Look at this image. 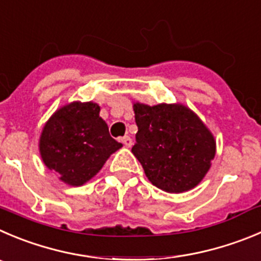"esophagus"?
I'll return each mask as SVG.
<instances>
[{
    "label": "esophagus",
    "instance_id": "obj_1",
    "mask_svg": "<svg viewBox=\"0 0 261 261\" xmlns=\"http://www.w3.org/2000/svg\"><path fill=\"white\" fill-rule=\"evenodd\" d=\"M121 142H122L123 144L126 145V147H131V145H133V139H131L128 135H126V136H123V138H121Z\"/></svg>",
    "mask_w": 261,
    "mask_h": 261
}]
</instances>
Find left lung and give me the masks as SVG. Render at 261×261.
I'll list each match as a JSON object with an SVG mask.
<instances>
[{
    "label": "left lung",
    "instance_id": "left-lung-1",
    "mask_svg": "<svg viewBox=\"0 0 261 261\" xmlns=\"http://www.w3.org/2000/svg\"><path fill=\"white\" fill-rule=\"evenodd\" d=\"M138 126L133 153L148 180L167 193L198 186L216 153L213 134L181 104H134Z\"/></svg>",
    "mask_w": 261,
    "mask_h": 261
}]
</instances>
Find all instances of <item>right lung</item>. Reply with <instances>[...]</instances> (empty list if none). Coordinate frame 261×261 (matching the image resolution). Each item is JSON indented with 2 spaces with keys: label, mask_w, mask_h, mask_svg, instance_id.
I'll use <instances>...</instances> for the list:
<instances>
[{
  "label": "right lung",
  "mask_w": 261,
  "mask_h": 261,
  "mask_svg": "<svg viewBox=\"0 0 261 261\" xmlns=\"http://www.w3.org/2000/svg\"><path fill=\"white\" fill-rule=\"evenodd\" d=\"M99 112L96 103L73 101L58 109L43 126L41 157L65 184L84 186L100 171L109 155L122 147L109 135Z\"/></svg>",
  "instance_id": "obj_1"
}]
</instances>
